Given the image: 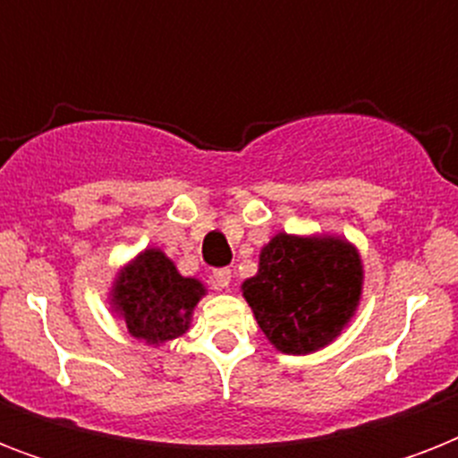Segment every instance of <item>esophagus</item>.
<instances>
[{
    "instance_id": "obj_1",
    "label": "esophagus",
    "mask_w": 458,
    "mask_h": 458,
    "mask_svg": "<svg viewBox=\"0 0 458 458\" xmlns=\"http://www.w3.org/2000/svg\"><path fill=\"white\" fill-rule=\"evenodd\" d=\"M230 278H233V271L230 268H216L211 280H214L216 290H225L230 285Z\"/></svg>"
}]
</instances>
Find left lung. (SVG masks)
Returning a JSON list of instances; mask_svg holds the SVG:
<instances>
[{
    "instance_id": "left-lung-1",
    "label": "left lung",
    "mask_w": 458,
    "mask_h": 458,
    "mask_svg": "<svg viewBox=\"0 0 458 458\" xmlns=\"http://www.w3.org/2000/svg\"><path fill=\"white\" fill-rule=\"evenodd\" d=\"M259 327L285 354H309L333 342L361 297V259L335 237L301 240L280 233L244 280Z\"/></svg>"
}]
</instances>
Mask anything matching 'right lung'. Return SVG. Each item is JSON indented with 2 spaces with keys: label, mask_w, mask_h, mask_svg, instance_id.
<instances>
[{
  "label": "right lung",
  "mask_w": 458,
  "mask_h": 458,
  "mask_svg": "<svg viewBox=\"0 0 458 458\" xmlns=\"http://www.w3.org/2000/svg\"><path fill=\"white\" fill-rule=\"evenodd\" d=\"M201 294L199 280L182 278L164 251L147 250L118 276L114 304L132 337L158 344L185 333Z\"/></svg>",
  "instance_id": "1"
}]
</instances>
